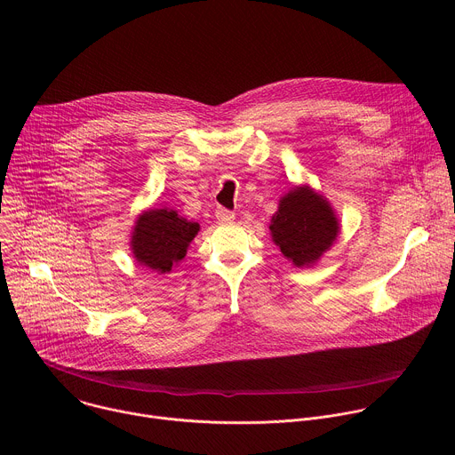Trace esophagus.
Masks as SVG:
<instances>
[{
  "mask_svg": "<svg viewBox=\"0 0 455 455\" xmlns=\"http://www.w3.org/2000/svg\"><path fill=\"white\" fill-rule=\"evenodd\" d=\"M216 218H218L220 223H232L234 218H235V214H234L232 211H228V209L218 207V209H216Z\"/></svg>",
  "mask_w": 455,
  "mask_h": 455,
  "instance_id": "obj_1",
  "label": "esophagus"
}]
</instances>
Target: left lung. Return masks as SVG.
<instances>
[{
  "mask_svg": "<svg viewBox=\"0 0 455 455\" xmlns=\"http://www.w3.org/2000/svg\"><path fill=\"white\" fill-rule=\"evenodd\" d=\"M340 232L330 202L311 187H293L272 216L270 234L295 267H311Z\"/></svg>",
  "mask_w": 455,
  "mask_h": 455,
  "instance_id": "8db88e82",
  "label": "left lung"
}]
</instances>
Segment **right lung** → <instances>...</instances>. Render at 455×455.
<instances>
[{"label": "right lung", "mask_w": 455, "mask_h": 455, "mask_svg": "<svg viewBox=\"0 0 455 455\" xmlns=\"http://www.w3.org/2000/svg\"><path fill=\"white\" fill-rule=\"evenodd\" d=\"M200 230L198 223L187 221L171 209H151L139 216L132 250L137 261L160 274H169L187 253L190 241Z\"/></svg>", "instance_id": "add662e5"}]
</instances>
